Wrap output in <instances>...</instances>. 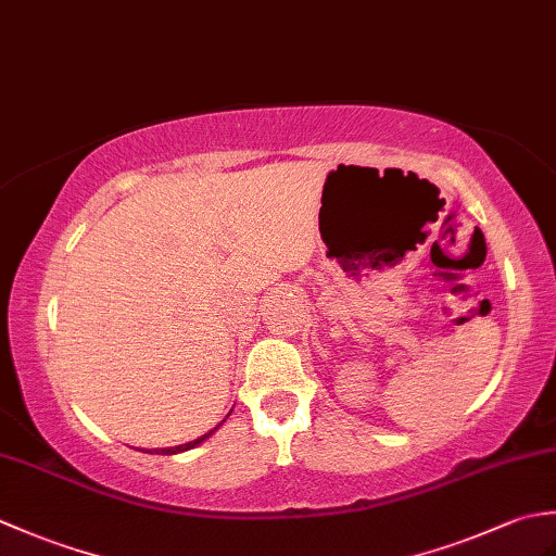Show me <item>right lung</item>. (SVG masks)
<instances>
[{"mask_svg": "<svg viewBox=\"0 0 556 556\" xmlns=\"http://www.w3.org/2000/svg\"><path fill=\"white\" fill-rule=\"evenodd\" d=\"M233 410V408H231ZM229 410V413H231ZM229 418V416H227ZM224 422V420H222ZM222 422L217 425V428H222ZM217 428L215 430H210V432H205L203 437H198V440H193V442H186V444H179V446H164V448H146V454H162V456H169V454H181V452H188V448H193V446H198V444H203L210 434H215L217 432Z\"/></svg>", "mask_w": 556, "mask_h": 556, "instance_id": "right-lung-1", "label": "right lung"}]
</instances>
